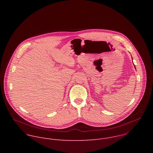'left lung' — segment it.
<instances>
[{
    "mask_svg": "<svg viewBox=\"0 0 153 153\" xmlns=\"http://www.w3.org/2000/svg\"><path fill=\"white\" fill-rule=\"evenodd\" d=\"M134 67H135V66H134ZM135 68H136V67H135Z\"/></svg>",
    "mask_w": 153,
    "mask_h": 153,
    "instance_id": "left-lung-1",
    "label": "left lung"
}]
</instances>
